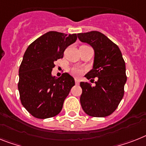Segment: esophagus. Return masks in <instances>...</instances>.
Here are the masks:
<instances>
[{"mask_svg": "<svg viewBox=\"0 0 146 146\" xmlns=\"http://www.w3.org/2000/svg\"><path fill=\"white\" fill-rule=\"evenodd\" d=\"M74 81H75V84H77V85H78V84H79V83H80V80H78V79H75V80H74Z\"/></svg>", "mask_w": 146, "mask_h": 146, "instance_id": "34e87169", "label": "esophagus"}]
</instances>
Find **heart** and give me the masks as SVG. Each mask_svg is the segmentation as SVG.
I'll list each match as a JSON object with an SVG mask.
<instances>
[{"instance_id": "obj_1", "label": "heart", "mask_w": 146, "mask_h": 146, "mask_svg": "<svg viewBox=\"0 0 146 146\" xmlns=\"http://www.w3.org/2000/svg\"><path fill=\"white\" fill-rule=\"evenodd\" d=\"M70 72L72 74H73L74 76H79L82 74L83 69L80 67H73V68H71Z\"/></svg>"}]
</instances>
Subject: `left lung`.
Wrapping results in <instances>:
<instances>
[{
	"label": "left lung",
	"instance_id": "obj_1",
	"mask_svg": "<svg viewBox=\"0 0 146 146\" xmlns=\"http://www.w3.org/2000/svg\"><path fill=\"white\" fill-rule=\"evenodd\" d=\"M81 42L94 50L92 68L85 75L90 81L98 78L95 86L80 82L82 109L93 117H105L113 113L124 96L127 81L125 62L119 47L98 31L78 33Z\"/></svg>",
	"mask_w": 146,
	"mask_h": 146
}]
</instances>
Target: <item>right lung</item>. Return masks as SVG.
Returning a JSON list of instances; mask_svg holds the SVG:
<instances>
[{
	"mask_svg": "<svg viewBox=\"0 0 146 146\" xmlns=\"http://www.w3.org/2000/svg\"><path fill=\"white\" fill-rule=\"evenodd\" d=\"M77 34L49 31L31 43L19 68L18 84L24 108L34 117L48 119L58 115L74 79L68 73L60 78L51 74L54 62L75 42Z\"/></svg>",
	"mask_w": 146,
	"mask_h": 146,
	"instance_id": "right-lung-1",
	"label": "right lung"
}]
</instances>
